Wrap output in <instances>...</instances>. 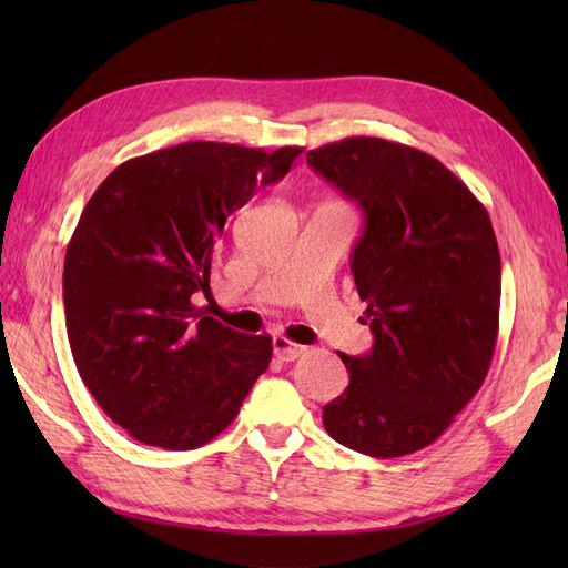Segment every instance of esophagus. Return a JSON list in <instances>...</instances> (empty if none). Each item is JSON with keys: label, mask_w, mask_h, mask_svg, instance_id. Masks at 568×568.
<instances>
[{"label": "esophagus", "mask_w": 568, "mask_h": 568, "mask_svg": "<svg viewBox=\"0 0 568 568\" xmlns=\"http://www.w3.org/2000/svg\"><path fill=\"white\" fill-rule=\"evenodd\" d=\"M305 346L293 344L291 339H285V336H275L273 339V354L281 358V361H295L297 356H303Z\"/></svg>", "instance_id": "esophagus-1"}]
</instances>
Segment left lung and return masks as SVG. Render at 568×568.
<instances>
[{"mask_svg":"<svg viewBox=\"0 0 568 568\" xmlns=\"http://www.w3.org/2000/svg\"><path fill=\"white\" fill-rule=\"evenodd\" d=\"M307 163L364 212L352 251L373 346L339 354L346 390L322 407L329 437L376 458L425 449L484 385L500 315L490 216L449 168L417 149L352 136Z\"/></svg>","mask_w":568,"mask_h":568,"instance_id":"1","label":"left lung"}]
</instances>
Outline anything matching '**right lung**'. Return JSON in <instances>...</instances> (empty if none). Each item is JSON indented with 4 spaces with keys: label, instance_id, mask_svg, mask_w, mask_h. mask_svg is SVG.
<instances>
[{
    "label": "right lung",
    "instance_id": "add662e5",
    "mask_svg": "<svg viewBox=\"0 0 568 568\" xmlns=\"http://www.w3.org/2000/svg\"><path fill=\"white\" fill-rule=\"evenodd\" d=\"M300 153L187 141L114 168L84 204L63 271L70 352L106 417L134 439L197 449L232 425L268 368V334L229 329L192 297L210 291L226 216Z\"/></svg>",
    "mask_w": 568,
    "mask_h": 568
}]
</instances>
